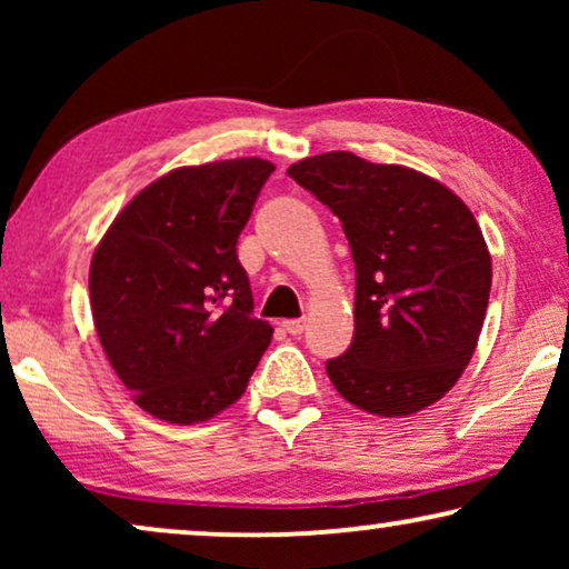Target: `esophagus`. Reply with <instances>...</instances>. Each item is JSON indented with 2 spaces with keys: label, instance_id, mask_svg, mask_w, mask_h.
<instances>
[{
  "label": "esophagus",
  "instance_id": "1",
  "mask_svg": "<svg viewBox=\"0 0 569 569\" xmlns=\"http://www.w3.org/2000/svg\"><path fill=\"white\" fill-rule=\"evenodd\" d=\"M282 329L290 333V337H300L302 331H306V321H300V318H292V321H284Z\"/></svg>",
  "mask_w": 569,
  "mask_h": 569
}]
</instances>
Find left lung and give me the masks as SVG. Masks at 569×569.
Listing matches in <instances>:
<instances>
[{
	"label": "left lung",
	"mask_w": 569,
	"mask_h": 569,
	"mask_svg": "<svg viewBox=\"0 0 569 569\" xmlns=\"http://www.w3.org/2000/svg\"><path fill=\"white\" fill-rule=\"evenodd\" d=\"M287 176L339 217L352 248L355 337L326 362L333 388L380 417L442 399L477 349L492 287L469 207L430 176L352 152L306 158Z\"/></svg>",
	"instance_id": "8db88e82"
}]
</instances>
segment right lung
Here are the masks:
<instances>
[{
	"instance_id": "obj_1",
	"label": "right lung",
	"mask_w": 569,
	"mask_h": 569,
	"mask_svg": "<svg viewBox=\"0 0 569 569\" xmlns=\"http://www.w3.org/2000/svg\"><path fill=\"white\" fill-rule=\"evenodd\" d=\"M274 173L259 158L178 168L139 191L90 263L108 362L152 417L193 425L243 396L271 326L253 318L238 238Z\"/></svg>"
}]
</instances>
